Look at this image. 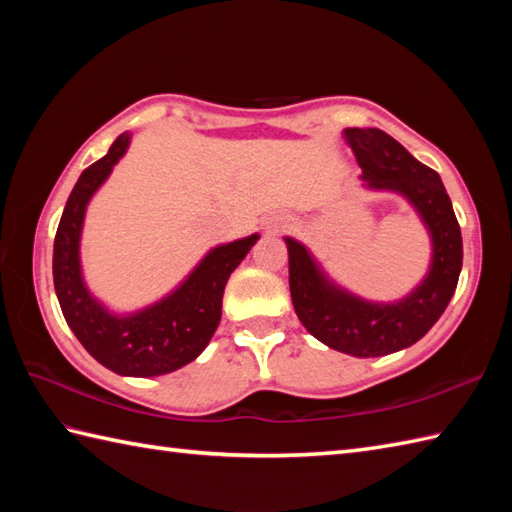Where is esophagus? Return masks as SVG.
Listing matches in <instances>:
<instances>
[{
    "mask_svg": "<svg viewBox=\"0 0 512 512\" xmlns=\"http://www.w3.org/2000/svg\"><path fill=\"white\" fill-rule=\"evenodd\" d=\"M290 226H292V222L286 220V217H279V220H275L273 224H270V228H273V231H281V228H290Z\"/></svg>",
    "mask_w": 512,
    "mask_h": 512,
    "instance_id": "34e87169",
    "label": "esophagus"
}]
</instances>
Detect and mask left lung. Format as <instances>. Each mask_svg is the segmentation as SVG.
<instances>
[{
    "mask_svg": "<svg viewBox=\"0 0 512 512\" xmlns=\"http://www.w3.org/2000/svg\"><path fill=\"white\" fill-rule=\"evenodd\" d=\"M363 180L372 189L407 195L427 224L433 259L427 279L398 303H367L332 286L295 239H286L290 295L314 339L358 358L385 356L420 341L447 310L462 270V233L440 176L383 129L347 127Z\"/></svg>",
    "mask_w": 512,
    "mask_h": 512,
    "instance_id": "1",
    "label": "left lung"
}]
</instances>
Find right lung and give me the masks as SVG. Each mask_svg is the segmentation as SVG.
Instances as JSON below:
<instances>
[{"label":"right lung","mask_w":512,"mask_h":512,"mask_svg":"<svg viewBox=\"0 0 512 512\" xmlns=\"http://www.w3.org/2000/svg\"><path fill=\"white\" fill-rule=\"evenodd\" d=\"M129 134L81 173L54 235L52 277L65 321L96 361L121 376H160L198 358L222 319L224 286L259 235L211 250L184 284L132 317H114L83 286L79 237L85 206L125 154Z\"/></svg>","instance_id":"right-lung-1"}]
</instances>
